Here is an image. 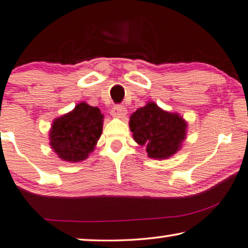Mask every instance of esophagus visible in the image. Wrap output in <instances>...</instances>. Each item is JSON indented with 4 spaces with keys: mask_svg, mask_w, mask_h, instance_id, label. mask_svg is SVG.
Here are the masks:
<instances>
[{
    "mask_svg": "<svg viewBox=\"0 0 248 248\" xmlns=\"http://www.w3.org/2000/svg\"><path fill=\"white\" fill-rule=\"evenodd\" d=\"M127 114V110L125 108L124 106H121V105H116L113 107L112 109V115L114 117H117V118H123L125 115Z\"/></svg>",
    "mask_w": 248,
    "mask_h": 248,
    "instance_id": "esophagus-1",
    "label": "esophagus"
}]
</instances>
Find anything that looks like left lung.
I'll use <instances>...</instances> for the list:
<instances>
[{
  "label": "left lung",
  "instance_id": "left-lung-1",
  "mask_svg": "<svg viewBox=\"0 0 248 248\" xmlns=\"http://www.w3.org/2000/svg\"><path fill=\"white\" fill-rule=\"evenodd\" d=\"M130 130L149 157L167 160L182 148L188 123L178 113L167 112L154 102L138 108L130 117Z\"/></svg>",
  "mask_w": 248,
  "mask_h": 248
}]
</instances>
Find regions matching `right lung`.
Instances as JSON below:
<instances>
[{
    "instance_id": "right-lung-1",
    "label": "right lung",
    "mask_w": 248,
    "mask_h": 248,
    "mask_svg": "<svg viewBox=\"0 0 248 248\" xmlns=\"http://www.w3.org/2000/svg\"><path fill=\"white\" fill-rule=\"evenodd\" d=\"M104 115L98 107L81 102L69 113L53 120L50 146L66 162H80L95 150L103 132Z\"/></svg>"
}]
</instances>
